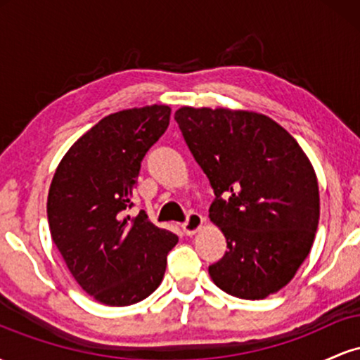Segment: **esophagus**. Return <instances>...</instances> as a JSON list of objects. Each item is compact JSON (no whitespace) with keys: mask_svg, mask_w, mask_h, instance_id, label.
<instances>
[{"mask_svg":"<svg viewBox=\"0 0 360 360\" xmlns=\"http://www.w3.org/2000/svg\"><path fill=\"white\" fill-rule=\"evenodd\" d=\"M201 226H203V217H201L200 213L191 212L188 213V218H186V221L183 223V232L186 235H194Z\"/></svg>","mask_w":360,"mask_h":360,"instance_id":"34e87169","label":"esophagus"}]
</instances>
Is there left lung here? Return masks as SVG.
Here are the masks:
<instances>
[{"label": "left lung", "instance_id": "obj_1", "mask_svg": "<svg viewBox=\"0 0 360 360\" xmlns=\"http://www.w3.org/2000/svg\"><path fill=\"white\" fill-rule=\"evenodd\" d=\"M186 146L212 184L210 218L226 238L208 267L218 288L262 300L295 278L308 257L320 218L311 162L274 120L254 111H176Z\"/></svg>", "mask_w": 360, "mask_h": 360}]
</instances>
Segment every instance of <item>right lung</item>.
I'll list each match as a JSON object with an SVG mask.
<instances>
[{"label": "right lung", "instance_id": "obj_1", "mask_svg": "<svg viewBox=\"0 0 360 360\" xmlns=\"http://www.w3.org/2000/svg\"><path fill=\"white\" fill-rule=\"evenodd\" d=\"M169 118V106L152 105L100 120L62 157L49 189L53 243L77 284L108 307L152 295L177 243V235L155 226L143 210L127 214L140 164Z\"/></svg>", "mask_w": 360, "mask_h": 360}]
</instances>
